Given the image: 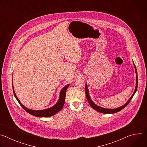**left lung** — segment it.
<instances>
[{
    "label": "left lung",
    "instance_id": "left-lung-1",
    "mask_svg": "<svg viewBox=\"0 0 147 147\" xmlns=\"http://www.w3.org/2000/svg\"><path fill=\"white\" fill-rule=\"evenodd\" d=\"M134 67H135V70H136V89H135V91L133 93V94L131 95V96L130 97V98L128 100V101L125 103L124 105L119 107V108H116V109H106V108H102V107H100L98 105H96L95 103H94V102L91 100L90 96V95H89V92H88V87H87V84H86V97H87V99L88 100V102L89 103V104L90 105V106L94 109H95V111L99 112H100V113H106V114H111V113H116V112H118L119 111H120L121 110H122L123 109H124L125 107H126L127 105L130 103V100H131V99L133 98L134 95L135 94L136 92L137 91V87H138V77H137V69H136V66L134 63Z\"/></svg>",
    "mask_w": 147,
    "mask_h": 147
}]
</instances>
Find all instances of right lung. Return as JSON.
I'll use <instances>...</instances> for the list:
<instances>
[{"mask_svg": "<svg viewBox=\"0 0 147 147\" xmlns=\"http://www.w3.org/2000/svg\"><path fill=\"white\" fill-rule=\"evenodd\" d=\"M70 86V84H68L67 86H66L63 88L60 92V96H59V100L57 101V102L55 105L54 106H53L52 107H51L49 108L46 109H44V110H40V111H35V110H31L30 109L27 108L26 107H25L20 102V101L19 100V99L17 98L14 90V88H13V93H14V95L15 96V98H16L17 100L19 102L20 105L22 107V108L26 111L28 113L36 116V117H50L54 115H55L56 113H57L58 112H59L61 110V109L63 107V105L65 104V98H66V91L67 89V88L69 87V86Z\"/></svg>", "mask_w": 147, "mask_h": 147, "instance_id": "add662e5", "label": "right lung"}]
</instances>
